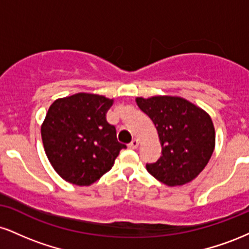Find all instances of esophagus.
Masks as SVG:
<instances>
[{
    "label": "esophagus",
    "mask_w": 249,
    "mask_h": 249,
    "mask_svg": "<svg viewBox=\"0 0 249 249\" xmlns=\"http://www.w3.org/2000/svg\"><path fill=\"white\" fill-rule=\"evenodd\" d=\"M138 145H139V142L137 141V139H133V141L131 142L127 146H128V148H131V150H136V148L138 147Z\"/></svg>",
    "instance_id": "esophagus-1"
}]
</instances>
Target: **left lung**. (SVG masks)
Instances as JSON below:
<instances>
[{
	"mask_svg": "<svg viewBox=\"0 0 249 249\" xmlns=\"http://www.w3.org/2000/svg\"><path fill=\"white\" fill-rule=\"evenodd\" d=\"M157 127L161 157L146 164L151 176L167 186L192 181L212 157L215 132L211 117L186 99L156 96L136 99Z\"/></svg>",
	"mask_w": 249,
	"mask_h": 249,
	"instance_id": "obj_1",
	"label": "left lung"
}]
</instances>
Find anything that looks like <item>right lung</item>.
Listing matches in <instances>:
<instances>
[{"mask_svg":"<svg viewBox=\"0 0 249 249\" xmlns=\"http://www.w3.org/2000/svg\"><path fill=\"white\" fill-rule=\"evenodd\" d=\"M112 103L104 96L76 93L57 99L48 110L41 128L45 153L56 172L71 184H93L126 148L107 122Z\"/></svg>","mask_w":249,"mask_h":249,"instance_id":"right-lung-1","label":"right lung"}]
</instances>
